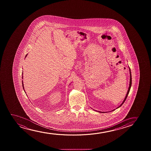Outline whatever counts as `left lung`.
Returning a JSON list of instances; mask_svg holds the SVG:
<instances>
[{
  "mask_svg": "<svg viewBox=\"0 0 151 151\" xmlns=\"http://www.w3.org/2000/svg\"><path fill=\"white\" fill-rule=\"evenodd\" d=\"M129 73H130V82H129V88H128V91H127V94H126V96H125V98L124 99V101H123V103L121 104V105L119 107H121V106L123 104V103H124V101H125V100H126V98L127 97V95H128V93L129 92V91H130V87L132 86V74H131V72H130V69L129 68ZM118 107L117 108H118Z\"/></svg>",
  "mask_w": 151,
  "mask_h": 151,
  "instance_id": "8db88e82",
  "label": "left lung"
}]
</instances>
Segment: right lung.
Wrapping results in <instances>:
<instances>
[{"instance_id":"1","label":"right lung","mask_w":151,"mask_h":151,"mask_svg":"<svg viewBox=\"0 0 151 151\" xmlns=\"http://www.w3.org/2000/svg\"><path fill=\"white\" fill-rule=\"evenodd\" d=\"M27 54L26 55V57H26V56H27ZM22 84H23V89H24V84H23V83L22 82Z\"/></svg>"}]
</instances>
